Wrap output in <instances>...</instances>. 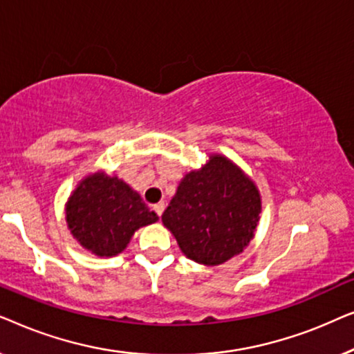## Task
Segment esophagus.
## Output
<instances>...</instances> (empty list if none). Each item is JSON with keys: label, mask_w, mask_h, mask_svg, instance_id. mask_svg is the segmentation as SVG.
I'll return each instance as SVG.
<instances>
[{"label": "esophagus", "mask_w": 354, "mask_h": 354, "mask_svg": "<svg viewBox=\"0 0 354 354\" xmlns=\"http://www.w3.org/2000/svg\"><path fill=\"white\" fill-rule=\"evenodd\" d=\"M153 209H154V212H156L159 217H161L162 212H164V203H156V205L153 206Z\"/></svg>", "instance_id": "1"}]
</instances>
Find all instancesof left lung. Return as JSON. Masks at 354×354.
Here are the masks:
<instances>
[{"instance_id":"1","label":"left lung","mask_w":354,"mask_h":354,"mask_svg":"<svg viewBox=\"0 0 354 354\" xmlns=\"http://www.w3.org/2000/svg\"><path fill=\"white\" fill-rule=\"evenodd\" d=\"M259 212L254 182L229 158L211 154L182 178L161 219L188 259L219 266L250 245Z\"/></svg>"}]
</instances>
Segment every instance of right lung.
Instances as JSON below:
<instances>
[{
	"mask_svg": "<svg viewBox=\"0 0 354 354\" xmlns=\"http://www.w3.org/2000/svg\"><path fill=\"white\" fill-rule=\"evenodd\" d=\"M158 219L137 192L104 172L86 176L66 203L71 234L100 258L122 253L140 227Z\"/></svg>",
	"mask_w": 354,
	"mask_h": 354,
	"instance_id": "right-lung-1",
	"label": "right lung"
}]
</instances>
